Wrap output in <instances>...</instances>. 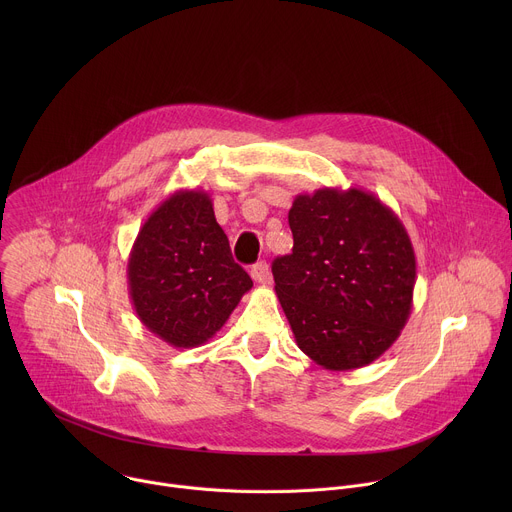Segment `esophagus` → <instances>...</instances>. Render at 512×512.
Masks as SVG:
<instances>
[{
  "label": "esophagus",
  "mask_w": 512,
  "mask_h": 512,
  "mask_svg": "<svg viewBox=\"0 0 512 512\" xmlns=\"http://www.w3.org/2000/svg\"><path fill=\"white\" fill-rule=\"evenodd\" d=\"M251 277L255 283H271V271L265 261H259L251 267Z\"/></svg>",
  "instance_id": "34e87169"
}]
</instances>
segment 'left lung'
I'll list each match as a JSON object with an SVG mask.
<instances>
[{"label": "left lung", "mask_w": 512, "mask_h": 512, "mask_svg": "<svg viewBox=\"0 0 512 512\" xmlns=\"http://www.w3.org/2000/svg\"><path fill=\"white\" fill-rule=\"evenodd\" d=\"M287 221L294 249L271 271L300 350L328 371L367 367L411 314L417 267L403 223L360 188L298 194Z\"/></svg>", "instance_id": "8db88e82"}]
</instances>
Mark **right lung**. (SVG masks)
<instances>
[{
	"label": "right lung",
	"mask_w": 512,
	"mask_h": 512,
	"mask_svg": "<svg viewBox=\"0 0 512 512\" xmlns=\"http://www.w3.org/2000/svg\"><path fill=\"white\" fill-rule=\"evenodd\" d=\"M127 281L141 324L174 348L212 338L253 287L204 190H178L148 216L129 253Z\"/></svg>",
	"instance_id": "right-lung-1"
}]
</instances>
